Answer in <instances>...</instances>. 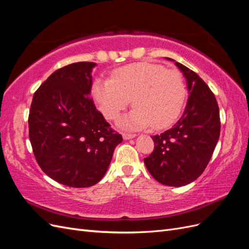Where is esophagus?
<instances>
[{"mask_svg": "<svg viewBox=\"0 0 249 249\" xmlns=\"http://www.w3.org/2000/svg\"><path fill=\"white\" fill-rule=\"evenodd\" d=\"M123 137H124V140H130V139H133V138L136 137V135H135V134H129V133H124V134L123 135Z\"/></svg>", "mask_w": 249, "mask_h": 249, "instance_id": "esophagus-1", "label": "esophagus"}]
</instances>
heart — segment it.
<instances>
[{
    "instance_id": "b5f03b06",
    "label": "heart",
    "mask_w": 249,
    "mask_h": 249,
    "mask_svg": "<svg viewBox=\"0 0 249 249\" xmlns=\"http://www.w3.org/2000/svg\"><path fill=\"white\" fill-rule=\"evenodd\" d=\"M186 94L180 72L147 61L124 66L110 80H96L92 86L94 100L108 120L118 119L132 101L135 109L119 123L126 130L166 129L178 118Z\"/></svg>"
}]
</instances>
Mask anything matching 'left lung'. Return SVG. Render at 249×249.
<instances>
[{
    "label": "left lung",
    "instance_id": "left-lung-1",
    "mask_svg": "<svg viewBox=\"0 0 249 249\" xmlns=\"http://www.w3.org/2000/svg\"><path fill=\"white\" fill-rule=\"evenodd\" d=\"M166 59L183 72L189 97L178 123L152 137L155 148L144 163L159 183L182 187L201 175L213 155L220 135L219 108L213 92L197 73Z\"/></svg>",
    "mask_w": 249,
    "mask_h": 249
}]
</instances>
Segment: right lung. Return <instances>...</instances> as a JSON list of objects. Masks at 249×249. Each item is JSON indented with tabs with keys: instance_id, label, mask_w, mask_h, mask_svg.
<instances>
[{
	"instance_id": "obj_1",
	"label": "right lung",
	"mask_w": 249,
	"mask_h": 249,
	"mask_svg": "<svg viewBox=\"0 0 249 249\" xmlns=\"http://www.w3.org/2000/svg\"><path fill=\"white\" fill-rule=\"evenodd\" d=\"M95 66L78 62L53 72L36 90L30 109L36 161L47 176L69 187L99 183L123 142L89 97Z\"/></svg>"
}]
</instances>
